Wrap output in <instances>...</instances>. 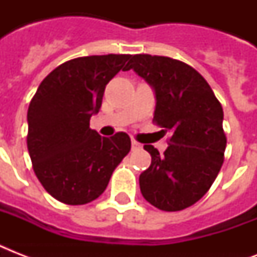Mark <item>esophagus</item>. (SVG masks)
<instances>
[{"mask_svg":"<svg viewBox=\"0 0 257 257\" xmlns=\"http://www.w3.org/2000/svg\"><path fill=\"white\" fill-rule=\"evenodd\" d=\"M140 148H141L140 143H137V141L132 140V149H133V151H137V149H140Z\"/></svg>","mask_w":257,"mask_h":257,"instance_id":"obj_1","label":"esophagus"}]
</instances>
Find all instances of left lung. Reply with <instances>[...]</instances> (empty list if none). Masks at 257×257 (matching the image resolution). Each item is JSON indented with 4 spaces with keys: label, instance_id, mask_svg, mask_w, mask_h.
<instances>
[{
    "label": "left lung",
    "instance_id": "1",
    "mask_svg": "<svg viewBox=\"0 0 257 257\" xmlns=\"http://www.w3.org/2000/svg\"><path fill=\"white\" fill-rule=\"evenodd\" d=\"M129 69L152 86L153 121L171 132L164 155L144 145L152 163L140 175V191L161 211H181L207 193L223 165V108L203 76L184 62L136 54L125 68Z\"/></svg>",
    "mask_w": 257,
    "mask_h": 257
}]
</instances>
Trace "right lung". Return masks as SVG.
<instances>
[{
    "label": "right lung",
    "instance_id": "obj_1",
    "mask_svg": "<svg viewBox=\"0 0 257 257\" xmlns=\"http://www.w3.org/2000/svg\"><path fill=\"white\" fill-rule=\"evenodd\" d=\"M129 58L106 54L64 62L44 78L30 101L28 151L34 173L61 203L82 205L96 200L131 151L126 133L101 137L89 128L105 86Z\"/></svg>",
    "mask_w": 257,
    "mask_h": 257
}]
</instances>
